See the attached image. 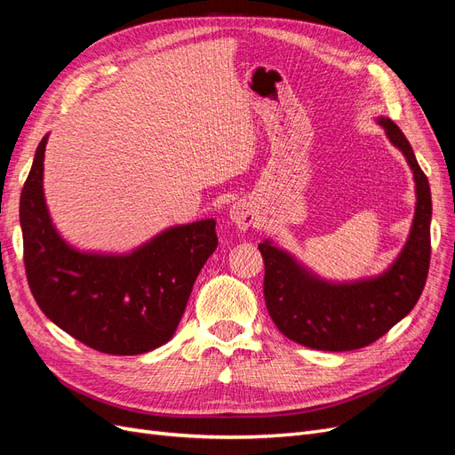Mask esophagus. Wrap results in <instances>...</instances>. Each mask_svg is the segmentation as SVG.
Returning a JSON list of instances; mask_svg holds the SVG:
<instances>
[{
	"instance_id": "esophagus-1",
	"label": "esophagus",
	"mask_w": 455,
	"mask_h": 455,
	"mask_svg": "<svg viewBox=\"0 0 455 455\" xmlns=\"http://www.w3.org/2000/svg\"><path fill=\"white\" fill-rule=\"evenodd\" d=\"M229 218H231V222L235 224L241 231L249 229L251 226L256 224L254 204L246 199H239L237 203H233V206L229 209Z\"/></svg>"
}]
</instances>
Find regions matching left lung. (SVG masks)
<instances>
[{
  "label": "left lung",
  "instance_id": "1",
  "mask_svg": "<svg viewBox=\"0 0 455 455\" xmlns=\"http://www.w3.org/2000/svg\"><path fill=\"white\" fill-rule=\"evenodd\" d=\"M389 142L403 151L416 182V212L401 254L376 277L351 283L324 281L275 246L258 244L266 264L264 296L273 323L301 346L321 351H353L379 339L414 309L431 259V188L403 131L378 119Z\"/></svg>",
  "mask_w": 455,
  "mask_h": 455
}]
</instances>
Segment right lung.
I'll list each match as a JSON object with an SVG mask.
<instances>
[{"label": "right lung", "instance_id": "1", "mask_svg": "<svg viewBox=\"0 0 455 455\" xmlns=\"http://www.w3.org/2000/svg\"><path fill=\"white\" fill-rule=\"evenodd\" d=\"M41 139L20 194L24 267L39 309L108 355H140L176 332L201 267L216 251L212 218L172 226L127 254L84 252L54 228L44 194Z\"/></svg>", "mask_w": 455, "mask_h": 455}]
</instances>
